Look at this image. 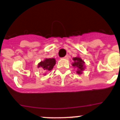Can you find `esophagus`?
<instances>
[{"mask_svg": "<svg viewBox=\"0 0 120 120\" xmlns=\"http://www.w3.org/2000/svg\"><path fill=\"white\" fill-rule=\"evenodd\" d=\"M63 59H68V56H65V57H64V58H63Z\"/></svg>", "mask_w": 120, "mask_h": 120, "instance_id": "obj_1", "label": "esophagus"}]
</instances>
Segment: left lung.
Masks as SVG:
<instances>
[{
  "label": "left lung",
  "mask_w": 120,
  "mask_h": 120,
  "mask_svg": "<svg viewBox=\"0 0 120 120\" xmlns=\"http://www.w3.org/2000/svg\"><path fill=\"white\" fill-rule=\"evenodd\" d=\"M73 62L71 65L73 67L77 69L76 73L78 75H81L82 73V71L85 70L86 66H85L84 61L79 57V56H76L73 58Z\"/></svg>",
  "instance_id": "1"
}]
</instances>
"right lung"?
Wrapping results in <instances>:
<instances>
[{
  "instance_id": "right-lung-1",
  "label": "right lung",
  "mask_w": 120,
  "mask_h": 120,
  "mask_svg": "<svg viewBox=\"0 0 120 120\" xmlns=\"http://www.w3.org/2000/svg\"><path fill=\"white\" fill-rule=\"evenodd\" d=\"M55 64H56V60L55 58H45L44 61H41L39 63L38 67L41 68L45 71H50L53 69Z\"/></svg>"
}]
</instances>
